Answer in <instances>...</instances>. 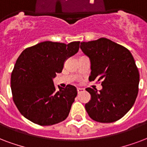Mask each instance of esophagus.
<instances>
[{
	"label": "esophagus",
	"instance_id": "obj_1",
	"mask_svg": "<svg viewBox=\"0 0 147 147\" xmlns=\"http://www.w3.org/2000/svg\"><path fill=\"white\" fill-rule=\"evenodd\" d=\"M84 90V89H83V88H78V94L81 93V92H83Z\"/></svg>",
	"mask_w": 147,
	"mask_h": 147
}]
</instances>
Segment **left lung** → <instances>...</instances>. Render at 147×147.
<instances>
[{
    "label": "left lung",
    "mask_w": 147,
    "mask_h": 147,
    "mask_svg": "<svg viewBox=\"0 0 147 147\" xmlns=\"http://www.w3.org/2000/svg\"><path fill=\"white\" fill-rule=\"evenodd\" d=\"M90 58L89 80L101 81L102 89L86 88L91 98L85 105L88 115L96 122L110 123L122 119L135 103L140 74L129 49L106 38L80 43Z\"/></svg>",
    "instance_id": "8db88e82"
}]
</instances>
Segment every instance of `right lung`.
<instances>
[{
  "label": "right lung",
  "instance_id": "1",
  "mask_svg": "<svg viewBox=\"0 0 147 147\" xmlns=\"http://www.w3.org/2000/svg\"><path fill=\"white\" fill-rule=\"evenodd\" d=\"M80 42L69 44L46 41L25 49L11 76L13 101L23 116L39 125H52L68 116L78 94L74 86L58 87L53 80L65 60L79 50Z\"/></svg>",
  "mask_w": 147,
  "mask_h": 147
}]
</instances>
